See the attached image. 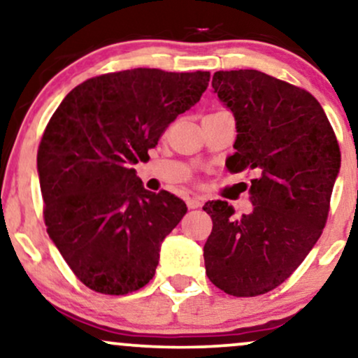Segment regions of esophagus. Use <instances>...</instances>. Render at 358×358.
I'll return each instance as SVG.
<instances>
[{
    "label": "esophagus",
    "instance_id": "obj_1",
    "mask_svg": "<svg viewBox=\"0 0 358 358\" xmlns=\"http://www.w3.org/2000/svg\"><path fill=\"white\" fill-rule=\"evenodd\" d=\"M187 205H188L189 210H194V208L201 206V200H200V198H196V196H188L187 198Z\"/></svg>",
    "mask_w": 358,
    "mask_h": 358
}]
</instances>
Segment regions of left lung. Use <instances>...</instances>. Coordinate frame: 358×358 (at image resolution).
I'll list each match as a JSON object with an SVG mask.
<instances>
[{"mask_svg":"<svg viewBox=\"0 0 358 358\" xmlns=\"http://www.w3.org/2000/svg\"><path fill=\"white\" fill-rule=\"evenodd\" d=\"M213 92L233 112L231 171L252 169V211L234 216L226 201H208L213 229L203 256L208 279L226 294L273 291L306 259L322 233L341 150L317 99L255 69L218 71Z\"/></svg>","mask_w":358,"mask_h":358,"instance_id":"1","label":"left lung"}]
</instances>
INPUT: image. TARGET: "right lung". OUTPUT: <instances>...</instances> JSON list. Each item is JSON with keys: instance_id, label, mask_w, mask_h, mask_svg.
Wrapping results in <instances>:
<instances>
[{"instance_id": "right-lung-1", "label": "right lung", "mask_w": 358, "mask_h": 358, "mask_svg": "<svg viewBox=\"0 0 358 358\" xmlns=\"http://www.w3.org/2000/svg\"><path fill=\"white\" fill-rule=\"evenodd\" d=\"M210 72L130 69L92 78L62 99L44 130L38 175L51 241L80 282L124 296L155 275L160 248L187 213L143 188L132 165L200 101Z\"/></svg>"}]
</instances>
